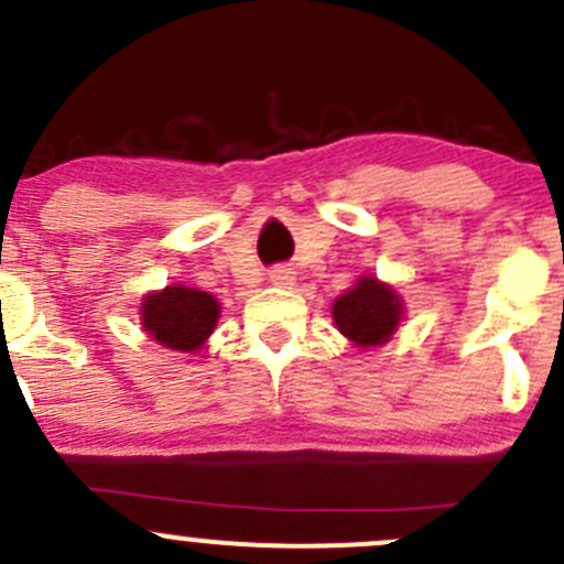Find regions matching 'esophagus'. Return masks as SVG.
<instances>
[{
	"instance_id": "obj_1",
	"label": "esophagus",
	"mask_w": 564,
	"mask_h": 564,
	"mask_svg": "<svg viewBox=\"0 0 564 564\" xmlns=\"http://www.w3.org/2000/svg\"><path fill=\"white\" fill-rule=\"evenodd\" d=\"M269 280H271V284H280V288H288V284H293V271L284 269V265H276V269L269 271Z\"/></svg>"
}]
</instances>
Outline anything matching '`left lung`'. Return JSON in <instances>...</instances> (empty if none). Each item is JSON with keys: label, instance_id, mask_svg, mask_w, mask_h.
<instances>
[{"label": "left lung", "instance_id": "8db88e82", "mask_svg": "<svg viewBox=\"0 0 564 564\" xmlns=\"http://www.w3.org/2000/svg\"><path fill=\"white\" fill-rule=\"evenodd\" d=\"M400 299L392 288L372 276L359 280L354 290L334 301V323L348 339L361 348L387 343L400 323Z\"/></svg>", "mask_w": 564, "mask_h": 564}]
</instances>
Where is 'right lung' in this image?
Here are the masks:
<instances>
[{
	"label": "right lung",
	"mask_w": 564,
	"mask_h": 564,
	"mask_svg": "<svg viewBox=\"0 0 564 564\" xmlns=\"http://www.w3.org/2000/svg\"><path fill=\"white\" fill-rule=\"evenodd\" d=\"M219 317V301L197 288H166L142 304L144 332L175 350H197L210 337Z\"/></svg>",
	"instance_id": "add662e5"
}]
</instances>
